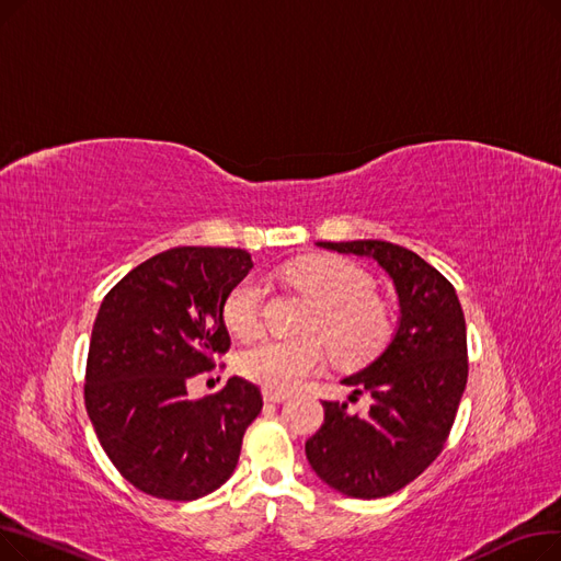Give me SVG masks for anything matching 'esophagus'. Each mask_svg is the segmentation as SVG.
<instances>
[{
	"mask_svg": "<svg viewBox=\"0 0 561 561\" xmlns=\"http://www.w3.org/2000/svg\"><path fill=\"white\" fill-rule=\"evenodd\" d=\"M290 396L288 393H277V391H263L265 402H286Z\"/></svg>",
	"mask_w": 561,
	"mask_h": 561,
	"instance_id": "obj_1",
	"label": "esophagus"
}]
</instances>
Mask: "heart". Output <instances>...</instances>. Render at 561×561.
<instances>
[{
	"label": "heart",
	"instance_id": "b5f03b06",
	"mask_svg": "<svg viewBox=\"0 0 561 561\" xmlns=\"http://www.w3.org/2000/svg\"><path fill=\"white\" fill-rule=\"evenodd\" d=\"M282 279L302 290L313 302L302 339H263L239 355V370L254 385L286 393L325 362L327 341L341 364H362L385 347L393 332V316L373 293V279L359 265L336 256H309L286 265ZM265 290L259 279L236 282L222 302L227 330L250 339L261 328ZM323 340L320 342L317 336Z\"/></svg>",
	"mask_w": 561,
	"mask_h": 561
}]
</instances>
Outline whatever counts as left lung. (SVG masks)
<instances>
[{"instance_id": "1", "label": "left lung", "mask_w": 561, "mask_h": 561, "mask_svg": "<svg viewBox=\"0 0 561 561\" xmlns=\"http://www.w3.org/2000/svg\"><path fill=\"white\" fill-rule=\"evenodd\" d=\"M341 254L373 256L393 279L400 325L381 355L343 379L368 393V414L325 400V423L307 440L316 476L350 497H385L444 450L468 379L466 320L455 286L416 252L387 241L318 243ZM352 396V398H355Z\"/></svg>"}]
</instances>
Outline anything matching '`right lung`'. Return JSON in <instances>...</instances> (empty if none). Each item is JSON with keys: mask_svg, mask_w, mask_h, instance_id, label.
Listing matches in <instances>:
<instances>
[{"mask_svg": "<svg viewBox=\"0 0 561 561\" xmlns=\"http://www.w3.org/2000/svg\"><path fill=\"white\" fill-rule=\"evenodd\" d=\"M252 268L245 250L172 248L117 282L98 311L83 400L121 476L161 500L225 484L259 416L256 385L229 377L197 400L186 387L229 350L222 302Z\"/></svg>", "mask_w": 561, "mask_h": 561, "instance_id": "obj_1", "label": "right lung"}]
</instances>
